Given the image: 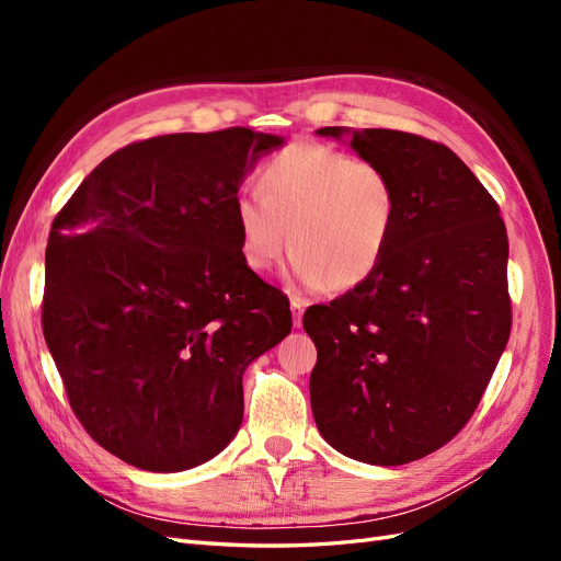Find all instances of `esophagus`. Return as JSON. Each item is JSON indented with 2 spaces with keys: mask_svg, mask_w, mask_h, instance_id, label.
I'll return each mask as SVG.
<instances>
[{
  "mask_svg": "<svg viewBox=\"0 0 561 561\" xmlns=\"http://www.w3.org/2000/svg\"><path fill=\"white\" fill-rule=\"evenodd\" d=\"M290 307H293V320H295V328H299V325H301L304 309L309 307V301L304 299V297H299V295H293V299H290Z\"/></svg>",
  "mask_w": 561,
  "mask_h": 561,
  "instance_id": "1",
  "label": "esophagus"
}]
</instances>
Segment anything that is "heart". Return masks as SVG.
Listing matches in <instances>:
<instances>
[{
    "instance_id": "1",
    "label": "heart",
    "mask_w": 561,
    "mask_h": 561,
    "mask_svg": "<svg viewBox=\"0 0 561 561\" xmlns=\"http://www.w3.org/2000/svg\"><path fill=\"white\" fill-rule=\"evenodd\" d=\"M262 194H239L243 262L264 274L290 241L295 276L311 287H355L386 257L398 217L396 184L377 161L293 142L260 171Z\"/></svg>"
}]
</instances>
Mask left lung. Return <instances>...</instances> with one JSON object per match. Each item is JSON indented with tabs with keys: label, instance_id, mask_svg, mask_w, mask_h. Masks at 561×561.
<instances>
[{
	"label": "left lung",
	"instance_id": "obj_1",
	"mask_svg": "<svg viewBox=\"0 0 561 561\" xmlns=\"http://www.w3.org/2000/svg\"><path fill=\"white\" fill-rule=\"evenodd\" d=\"M351 147L386 168L398 217L375 274L304 313L318 348L311 410L336 451L402 466L456 437L494 375L513 325L507 233L494 196L447 145L363 128Z\"/></svg>",
	"mask_w": 561,
	"mask_h": 561
}]
</instances>
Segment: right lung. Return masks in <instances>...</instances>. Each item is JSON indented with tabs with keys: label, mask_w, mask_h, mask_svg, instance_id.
Returning a JSON list of instances; mask_svg holds the SVG:
<instances>
[{
	"label": "right lung",
	"mask_w": 561,
	"mask_h": 561,
	"mask_svg": "<svg viewBox=\"0 0 561 561\" xmlns=\"http://www.w3.org/2000/svg\"><path fill=\"white\" fill-rule=\"evenodd\" d=\"M276 135L233 126L116 149L50 225L42 328L75 416L122 461L180 472L243 421V371L293 330L243 262L233 201Z\"/></svg>",
	"instance_id": "add662e5"
}]
</instances>
